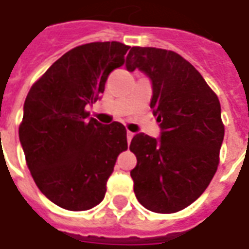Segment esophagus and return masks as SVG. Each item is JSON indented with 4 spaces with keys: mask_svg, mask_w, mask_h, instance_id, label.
Wrapping results in <instances>:
<instances>
[{
    "mask_svg": "<svg viewBox=\"0 0 249 249\" xmlns=\"http://www.w3.org/2000/svg\"><path fill=\"white\" fill-rule=\"evenodd\" d=\"M133 136H134V133H131V131H127V142H130V141H131Z\"/></svg>",
    "mask_w": 249,
    "mask_h": 249,
    "instance_id": "obj_1",
    "label": "esophagus"
}]
</instances>
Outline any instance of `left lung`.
<instances>
[{
    "instance_id": "8db88e82",
    "label": "left lung",
    "mask_w": 249,
    "mask_h": 249,
    "mask_svg": "<svg viewBox=\"0 0 249 249\" xmlns=\"http://www.w3.org/2000/svg\"><path fill=\"white\" fill-rule=\"evenodd\" d=\"M126 68L151 80V108L160 122L159 139L139 133L131 140L134 194L148 211L175 213L199 198L217 170L225 137L220 102L201 73L173 51L133 47Z\"/></svg>"
}]
</instances>
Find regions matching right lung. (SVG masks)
<instances>
[{
	"mask_svg": "<svg viewBox=\"0 0 249 249\" xmlns=\"http://www.w3.org/2000/svg\"><path fill=\"white\" fill-rule=\"evenodd\" d=\"M129 45L90 43L62 55L34 83L23 105L19 140L40 191L68 211L98 205L116 158L127 148L119 122L102 124L86 107L100 98Z\"/></svg>",
	"mask_w": 249,
	"mask_h": 249,
	"instance_id": "add662e5",
	"label": "right lung"
}]
</instances>
